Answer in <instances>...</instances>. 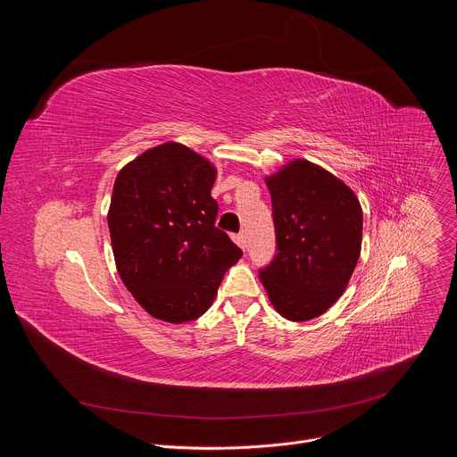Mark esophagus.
<instances>
[{
    "label": "esophagus",
    "mask_w": 457,
    "mask_h": 457,
    "mask_svg": "<svg viewBox=\"0 0 457 457\" xmlns=\"http://www.w3.org/2000/svg\"><path fill=\"white\" fill-rule=\"evenodd\" d=\"M233 240H235V244H237V245H240L242 249H245V238H244V235H242V233L233 235Z\"/></svg>",
    "instance_id": "1"
}]
</instances>
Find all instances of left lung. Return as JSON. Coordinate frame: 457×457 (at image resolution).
Listing matches in <instances>:
<instances>
[{
  "mask_svg": "<svg viewBox=\"0 0 457 457\" xmlns=\"http://www.w3.org/2000/svg\"><path fill=\"white\" fill-rule=\"evenodd\" d=\"M266 184L277 253L260 280L284 318L305 321L328 311L349 284L361 249V206L340 179L302 159Z\"/></svg>",
  "mask_w": 457,
  "mask_h": 457,
  "instance_id": "1",
  "label": "left lung"
}]
</instances>
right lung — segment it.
Listing matches in <instances>:
<instances>
[{"label":"right lung","mask_w":457,"mask_h":457,"mask_svg":"<svg viewBox=\"0 0 457 457\" xmlns=\"http://www.w3.org/2000/svg\"><path fill=\"white\" fill-rule=\"evenodd\" d=\"M217 170L193 150L166 143L117 175L108 212L115 266L126 289L155 318L203 316L242 251L215 228Z\"/></svg>","instance_id":"obj_1"}]
</instances>
